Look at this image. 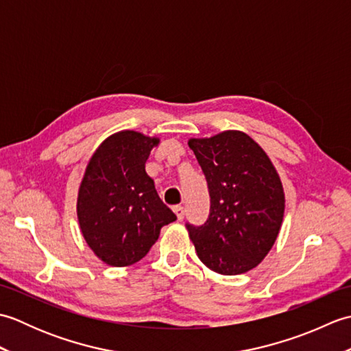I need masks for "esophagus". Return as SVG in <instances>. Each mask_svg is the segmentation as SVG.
<instances>
[{
	"mask_svg": "<svg viewBox=\"0 0 351 351\" xmlns=\"http://www.w3.org/2000/svg\"><path fill=\"white\" fill-rule=\"evenodd\" d=\"M173 211H175V214H176V217H178V220H182L184 219V208L181 206V205H178V206H175L173 208Z\"/></svg>",
	"mask_w": 351,
	"mask_h": 351,
	"instance_id": "esophagus-1",
	"label": "esophagus"
}]
</instances>
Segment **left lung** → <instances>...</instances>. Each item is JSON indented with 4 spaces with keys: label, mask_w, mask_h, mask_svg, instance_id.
<instances>
[{
    "label": "left lung",
    "mask_w": 351,
    "mask_h": 351,
    "mask_svg": "<svg viewBox=\"0 0 351 351\" xmlns=\"http://www.w3.org/2000/svg\"><path fill=\"white\" fill-rule=\"evenodd\" d=\"M189 146L211 196L205 225H187L197 256L219 274L247 273L271 250L282 226L285 193L278 170L243 131L190 138Z\"/></svg>",
    "instance_id": "1"
}]
</instances>
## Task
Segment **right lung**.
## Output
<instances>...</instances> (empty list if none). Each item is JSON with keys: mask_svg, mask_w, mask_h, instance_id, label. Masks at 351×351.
Returning a JSON list of instances; mask_svg holds the SVG:
<instances>
[{"mask_svg": "<svg viewBox=\"0 0 351 351\" xmlns=\"http://www.w3.org/2000/svg\"><path fill=\"white\" fill-rule=\"evenodd\" d=\"M158 143V137L123 130L104 140L88 160L77 197L80 230L95 255L111 267L138 263L161 228L176 220L145 170Z\"/></svg>", "mask_w": 351, "mask_h": 351, "instance_id": "obj_1", "label": "right lung"}]
</instances>
